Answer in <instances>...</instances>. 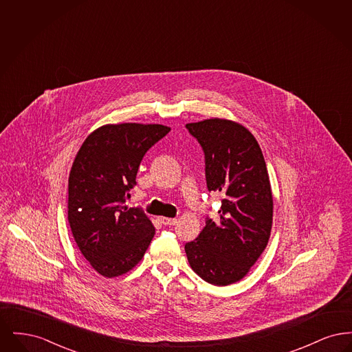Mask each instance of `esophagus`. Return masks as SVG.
Masks as SVG:
<instances>
[{
	"label": "esophagus",
	"instance_id": "1",
	"mask_svg": "<svg viewBox=\"0 0 352 352\" xmlns=\"http://www.w3.org/2000/svg\"><path fill=\"white\" fill-rule=\"evenodd\" d=\"M160 220H161V223L165 224V226H174V224L177 223V219L174 218H165V217H164V218H161Z\"/></svg>",
	"mask_w": 352,
	"mask_h": 352
}]
</instances>
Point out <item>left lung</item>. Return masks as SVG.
<instances>
[{
    "instance_id": "left-lung-1",
    "label": "left lung",
    "mask_w": 352,
    "mask_h": 352,
    "mask_svg": "<svg viewBox=\"0 0 352 352\" xmlns=\"http://www.w3.org/2000/svg\"><path fill=\"white\" fill-rule=\"evenodd\" d=\"M201 144L208 191L220 192L219 219L206 220L184 251L191 269L208 284L244 278L268 245L273 195L263 151L254 135L227 118L186 124Z\"/></svg>"
}]
</instances>
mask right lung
<instances>
[{
  "instance_id": "right-lung-1",
  "label": "right lung",
  "mask_w": 352,
  "mask_h": 352,
  "mask_svg": "<svg viewBox=\"0 0 352 352\" xmlns=\"http://www.w3.org/2000/svg\"><path fill=\"white\" fill-rule=\"evenodd\" d=\"M168 132L160 124H107L88 134L74 160L68 223L85 260L107 278L132 270L151 245V219L124 203L145 153Z\"/></svg>"
}]
</instances>
